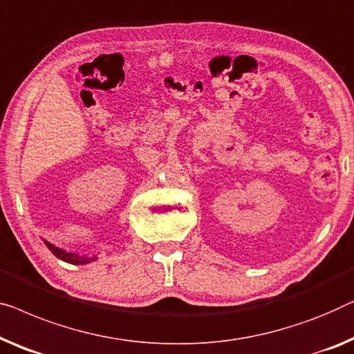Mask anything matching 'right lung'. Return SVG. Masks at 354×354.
Returning <instances> with one entry per match:
<instances>
[{
  "label": "right lung",
  "instance_id": "obj_1",
  "mask_svg": "<svg viewBox=\"0 0 354 354\" xmlns=\"http://www.w3.org/2000/svg\"><path fill=\"white\" fill-rule=\"evenodd\" d=\"M44 244L48 245V249L55 255V257L64 260V262H66V263L84 265V263H89V262H94V260L97 259V257H94V255L89 257V255H78V254H73V252H66V250H64V249L55 248L54 244L48 243V241H44Z\"/></svg>",
  "mask_w": 354,
  "mask_h": 354
}]
</instances>
